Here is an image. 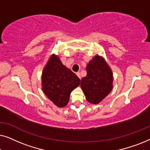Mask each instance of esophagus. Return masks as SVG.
Returning a JSON list of instances; mask_svg holds the SVG:
<instances>
[{
	"label": "esophagus",
	"instance_id": "obj_1",
	"mask_svg": "<svg viewBox=\"0 0 150 150\" xmlns=\"http://www.w3.org/2000/svg\"><path fill=\"white\" fill-rule=\"evenodd\" d=\"M76 74L77 76H78V77H79L80 79H81V74H80V72H79V71H78V72H76Z\"/></svg>",
	"mask_w": 150,
	"mask_h": 150
}]
</instances>
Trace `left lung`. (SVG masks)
Listing matches in <instances>:
<instances>
[{"label": "left lung", "instance_id": "obj_1", "mask_svg": "<svg viewBox=\"0 0 150 150\" xmlns=\"http://www.w3.org/2000/svg\"><path fill=\"white\" fill-rule=\"evenodd\" d=\"M87 76L81 80V87L89 103H100L112 89V72L103 57L96 55L86 67Z\"/></svg>", "mask_w": 150, "mask_h": 150}]
</instances>
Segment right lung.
Returning <instances> with one entry per match:
<instances>
[{
    "label": "right lung",
    "mask_w": 150,
    "mask_h": 150,
    "mask_svg": "<svg viewBox=\"0 0 150 150\" xmlns=\"http://www.w3.org/2000/svg\"><path fill=\"white\" fill-rule=\"evenodd\" d=\"M81 80L63 65L58 56L51 55L43 69L42 90L47 97L58 107L67 104L71 92L80 85Z\"/></svg>",
    "instance_id": "right-lung-1"
}]
</instances>
